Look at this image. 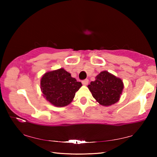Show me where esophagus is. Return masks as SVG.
Masks as SVG:
<instances>
[{
  "label": "esophagus",
  "mask_w": 157,
  "mask_h": 157,
  "mask_svg": "<svg viewBox=\"0 0 157 157\" xmlns=\"http://www.w3.org/2000/svg\"><path fill=\"white\" fill-rule=\"evenodd\" d=\"M82 84L83 85H85V86H86V85H87L89 84V79H84V80H83L82 82Z\"/></svg>",
  "instance_id": "obj_1"
}]
</instances>
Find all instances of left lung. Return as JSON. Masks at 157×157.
Here are the masks:
<instances>
[{"mask_svg": "<svg viewBox=\"0 0 157 157\" xmlns=\"http://www.w3.org/2000/svg\"><path fill=\"white\" fill-rule=\"evenodd\" d=\"M123 87L122 79L107 71H102L95 77V80L88 85L93 97L103 106H110L118 102Z\"/></svg>", "mask_w": 157, "mask_h": 157, "instance_id": "1", "label": "left lung"}]
</instances>
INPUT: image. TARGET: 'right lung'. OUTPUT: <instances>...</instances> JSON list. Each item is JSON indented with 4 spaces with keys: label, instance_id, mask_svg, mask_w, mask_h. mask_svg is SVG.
Returning <instances> with one entry per match:
<instances>
[{
    "label": "right lung",
    "instance_id": "obj_1",
    "mask_svg": "<svg viewBox=\"0 0 157 157\" xmlns=\"http://www.w3.org/2000/svg\"><path fill=\"white\" fill-rule=\"evenodd\" d=\"M81 82L63 68L50 71L41 79V89L45 98L55 107H65L72 102Z\"/></svg>",
    "mask_w": 157,
    "mask_h": 157
}]
</instances>
